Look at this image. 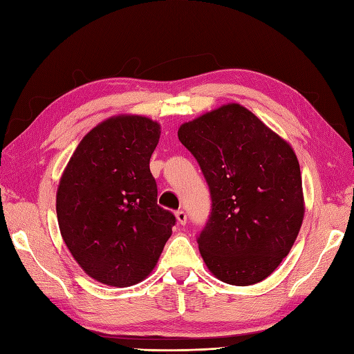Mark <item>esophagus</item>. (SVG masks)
Returning <instances> with one entry per match:
<instances>
[{"label": "esophagus", "mask_w": 354, "mask_h": 354, "mask_svg": "<svg viewBox=\"0 0 354 354\" xmlns=\"http://www.w3.org/2000/svg\"><path fill=\"white\" fill-rule=\"evenodd\" d=\"M176 219H177V222L180 223V225H185L186 221H187L186 213H185L183 210H178V212H176Z\"/></svg>", "instance_id": "1"}]
</instances>
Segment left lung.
Here are the masks:
<instances>
[{
  "mask_svg": "<svg viewBox=\"0 0 354 354\" xmlns=\"http://www.w3.org/2000/svg\"><path fill=\"white\" fill-rule=\"evenodd\" d=\"M200 163L212 213L198 237L219 281L246 287L272 274L295 245L305 216L295 150L240 103H225L178 127Z\"/></svg>",
  "mask_w": 354,
  "mask_h": 354,
  "instance_id": "1",
  "label": "left lung"
}]
</instances>
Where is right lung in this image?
Masks as SVG:
<instances>
[{
    "label": "right lung",
    "mask_w": 354,
    "mask_h": 354,
    "mask_svg": "<svg viewBox=\"0 0 354 354\" xmlns=\"http://www.w3.org/2000/svg\"><path fill=\"white\" fill-rule=\"evenodd\" d=\"M159 138L149 117L112 115L82 138L59 178V232L81 269L105 286L147 278L176 223L158 205L150 172Z\"/></svg>",
    "instance_id": "add662e5"
}]
</instances>
